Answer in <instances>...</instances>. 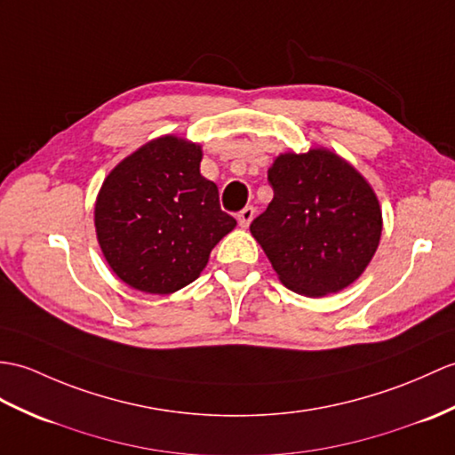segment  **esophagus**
<instances>
[{"label": "esophagus", "mask_w": 455, "mask_h": 455, "mask_svg": "<svg viewBox=\"0 0 455 455\" xmlns=\"http://www.w3.org/2000/svg\"><path fill=\"white\" fill-rule=\"evenodd\" d=\"M253 215H256V209L253 207H244L238 213V223H240V227L242 228H248L250 227V223H251V219H253Z\"/></svg>", "instance_id": "34e87169"}]
</instances>
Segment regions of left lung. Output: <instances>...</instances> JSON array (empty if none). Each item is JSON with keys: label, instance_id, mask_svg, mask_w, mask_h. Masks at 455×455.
Segmentation results:
<instances>
[{"label": "left lung", "instance_id": "8db88e82", "mask_svg": "<svg viewBox=\"0 0 455 455\" xmlns=\"http://www.w3.org/2000/svg\"><path fill=\"white\" fill-rule=\"evenodd\" d=\"M267 180L273 199L250 232L284 287L320 299L361 277L382 236L368 180L325 147L281 153Z\"/></svg>", "mask_w": 455, "mask_h": 455}]
</instances>
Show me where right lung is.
Wrapping results in <instances>:
<instances>
[{
    "mask_svg": "<svg viewBox=\"0 0 455 455\" xmlns=\"http://www.w3.org/2000/svg\"><path fill=\"white\" fill-rule=\"evenodd\" d=\"M202 145L161 135L116 164L94 204L97 240L116 277L147 294L196 281L236 220L199 172Z\"/></svg>",
    "mask_w": 455,
    "mask_h": 455,
    "instance_id": "add662e5",
    "label": "right lung"
}]
</instances>
